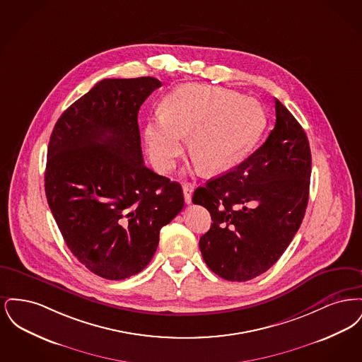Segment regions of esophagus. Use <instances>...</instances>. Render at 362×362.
<instances>
[{"label": "esophagus", "instance_id": "obj_1", "mask_svg": "<svg viewBox=\"0 0 362 362\" xmlns=\"http://www.w3.org/2000/svg\"><path fill=\"white\" fill-rule=\"evenodd\" d=\"M194 191V185L192 183H183V194H185V202L189 205L191 204V197Z\"/></svg>", "mask_w": 362, "mask_h": 362}]
</instances>
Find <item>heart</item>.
I'll list each match as a JSON object with an SVG mask.
<instances>
[{
  "mask_svg": "<svg viewBox=\"0 0 362 362\" xmlns=\"http://www.w3.org/2000/svg\"><path fill=\"white\" fill-rule=\"evenodd\" d=\"M266 126L262 105L218 86H179L161 103V117L144 129L148 153L160 173L171 171L185 149L209 173L236 167Z\"/></svg>",
  "mask_w": 362,
  "mask_h": 362,
  "instance_id": "b5f03b06",
  "label": "heart"
}]
</instances>
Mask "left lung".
Returning a JSON list of instances; mask_svg holds the SVG:
<instances>
[{
  "label": "left lung",
  "mask_w": 362,
  "mask_h": 362,
  "mask_svg": "<svg viewBox=\"0 0 362 362\" xmlns=\"http://www.w3.org/2000/svg\"><path fill=\"white\" fill-rule=\"evenodd\" d=\"M310 165L304 129L276 99V126L264 144L192 195V202L206 207L213 220L199 239L213 273L244 282L281 258L305 214Z\"/></svg>",
  "instance_id": "8db88e82"
}]
</instances>
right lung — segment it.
I'll return each mask as SVG.
<instances>
[{"label":"right lung","instance_id":"1","mask_svg":"<svg viewBox=\"0 0 362 362\" xmlns=\"http://www.w3.org/2000/svg\"><path fill=\"white\" fill-rule=\"evenodd\" d=\"M155 77L105 78L59 117L45 189L71 254L93 274L121 281L153 258L160 229L185 206L182 186L144 164L138 111Z\"/></svg>","mask_w":362,"mask_h":362}]
</instances>
